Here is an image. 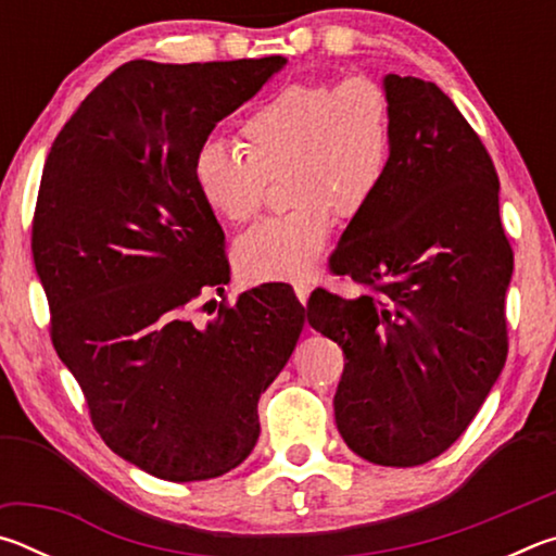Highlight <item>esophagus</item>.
I'll return each instance as SVG.
<instances>
[{
    "instance_id": "34e87169",
    "label": "esophagus",
    "mask_w": 556,
    "mask_h": 556,
    "mask_svg": "<svg viewBox=\"0 0 556 556\" xmlns=\"http://www.w3.org/2000/svg\"><path fill=\"white\" fill-rule=\"evenodd\" d=\"M294 294L301 304H306L308 294H312V285H308V281H294Z\"/></svg>"
}]
</instances>
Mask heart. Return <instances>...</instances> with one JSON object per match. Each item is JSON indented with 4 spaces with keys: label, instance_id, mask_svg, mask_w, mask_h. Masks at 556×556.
<instances>
[{
    "label": "heart",
    "instance_id": "1",
    "mask_svg": "<svg viewBox=\"0 0 556 556\" xmlns=\"http://www.w3.org/2000/svg\"><path fill=\"white\" fill-rule=\"evenodd\" d=\"M240 147L211 139L195 149V193L218 220L244 225L285 174L289 208L244 232L235 257L252 279H301L321 260L336 215H363L388 181L390 92L370 75L289 83L242 122Z\"/></svg>",
    "mask_w": 556,
    "mask_h": 556
}]
</instances>
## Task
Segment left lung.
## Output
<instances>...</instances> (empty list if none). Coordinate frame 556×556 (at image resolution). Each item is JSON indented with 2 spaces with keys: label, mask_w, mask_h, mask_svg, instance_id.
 Wrapping results in <instances>:
<instances>
[{
  "label": "left lung",
  "mask_w": 556,
  "mask_h": 556,
  "mask_svg": "<svg viewBox=\"0 0 556 556\" xmlns=\"http://www.w3.org/2000/svg\"><path fill=\"white\" fill-rule=\"evenodd\" d=\"M384 88L388 181L331 255L361 294L316 291L308 324L343 348L333 407L345 444L407 468L464 434L503 370L513 248L493 159L451 98L412 75Z\"/></svg>",
  "instance_id": "8db88e82"
}]
</instances>
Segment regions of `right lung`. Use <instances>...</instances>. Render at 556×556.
Here are the masks:
<instances>
[{"instance_id": "add662e5", "label": "right lung", "mask_w": 556, "mask_h": 556, "mask_svg": "<svg viewBox=\"0 0 556 556\" xmlns=\"http://www.w3.org/2000/svg\"><path fill=\"white\" fill-rule=\"evenodd\" d=\"M285 63L129 61L46 156L31 250L53 348L102 441L164 481H208L250 456L260 394L306 321L281 285L230 304L225 232L191 174L213 127ZM211 290L220 305L202 304Z\"/></svg>"}]
</instances>
